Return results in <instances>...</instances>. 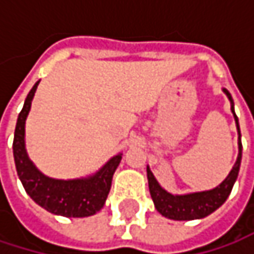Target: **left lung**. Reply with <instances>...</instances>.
Instances as JSON below:
<instances>
[{
  "instance_id": "obj_1",
  "label": "left lung",
  "mask_w": 254,
  "mask_h": 254,
  "mask_svg": "<svg viewBox=\"0 0 254 254\" xmlns=\"http://www.w3.org/2000/svg\"><path fill=\"white\" fill-rule=\"evenodd\" d=\"M227 97L231 101V112L234 113L237 130H238V157L235 165L232 166L229 175L216 188L209 191H200V192H190V194H171L166 190L160 187V184L156 181L150 168H147V178H148V188L151 198L154 201V207L159 213H162L165 218L174 219V221H192V219H201L207 215L213 213L218 207H221L225 200L231 194V190L234 187V182L238 177L240 165H241V132L238 125V118L234 112V101L232 97L227 89H224Z\"/></svg>"
}]
</instances>
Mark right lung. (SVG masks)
<instances>
[{
	"label": "right lung",
	"instance_id": "1",
	"mask_svg": "<svg viewBox=\"0 0 254 254\" xmlns=\"http://www.w3.org/2000/svg\"><path fill=\"white\" fill-rule=\"evenodd\" d=\"M38 83L39 80L29 91L16 124L13 156L17 175L30 198L45 210L66 218H85L95 215L103 209L106 203L112 187L113 174L122 160V154L112 157L98 172L88 178L64 181L48 178L41 174L29 160L25 148L26 118L29 115Z\"/></svg>",
	"mask_w": 254,
	"mask_h": 254
}]
</instances>
